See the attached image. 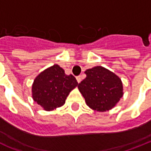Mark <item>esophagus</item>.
<instances>
[{"instance_id":"1","label":"esophagus","mask_w":151,"mask_h":151,"mask_svg":"<svg viewBox=\"0 0 151 151\" xmlns=\"http://www.w3.org/2000/svg\"><path fill=\"white\" fill-rule=\"evenodd\" d=\"M81 80H82V77H81V76H78V77H77V82L81 83Z\"/></svg>"}]
</instances>
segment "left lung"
Here are the masks:
<instances>
[{"instance_id":"left-lung-1","label":"left lung","mask_w":151,"mask_h":151,"mask_svg":"<svg viewBox=\"0 0 151 151\" xmlns=\"http://www.w3.org/2000/svg\"><path fill=\"white\" fill-rule=\"evenodd\" d=\"M86 77L78 85L86 104L97 111L112 109L123 95V83L119 77L101 66L85 71Z\"/></svg>"}]
</instances>
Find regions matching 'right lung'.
Returning a JSON list of instances; mask_svg holds the SVG:
<instances>
[{"mask_svg":"<svg viewBox=\"0 0 151 151\" xmlns=\"http://www.w3.org/2000/svg\"><path fill=\"white\" fill-rule=\"evenodd\" d=\"M78 85L72 75H67L58 65L42 71L34 81L32 98L45 111H53L65 103L70 92Z\"/></svg>","mask_w":151,"mask_h":151,"instance_id":"right-lung-1","label":"right lung"}]
</instances>
